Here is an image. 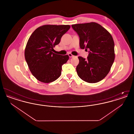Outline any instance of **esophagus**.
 Returning a JSON list of instances; mask_svg holds the SVG:
<instances>
[{
  "label": "esophagus",
  "mask_w": 134,
  "mask_h": 134,
  "mask_svg": "<svg viewBox=\"0 0 134 134\" xmlns=\"http://www.w3.org/2000/svg\"><path fill=\"white\" fill-rule=\"evenodd\" d=\"M68 55L69 57L70 58L73 57L74 56H73V55L72 54H71V53H69Z\"/></svg>",
  "instance_id": "obj_1"
}]
</instances>
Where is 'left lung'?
I'll use <instances>...</instances> for the list:
<instances>
[{
    "label": "left lung",
    "instance_id": "obj_1",
    "mask_svg": "<svg viewBox=\"0 0 134 134\" xmlns=\"http://www.w3.org/2000/svg\"><path fill=\"white\" fill-rule=\"evenodd\" d=\"M72 27L79 37L80 48L89 50L87 59L78 57V76L88 83L101 81L108 74L115 60V44L111 35L94 22L72 25Z\"/></svg>",
    "mask_w": 134,
    "mask_h": 134
}]
</instances>
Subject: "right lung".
Returning <instances> with one entry per match:
<instances>
[{
    "label": "right lung",
    "mask_w": 134,
    "mask_h": 134,
    "mask_svg": "<svg viewBox=\"0 0 134 134\" xmlns=\"http://www.w3.org/2000/svg\"><path fill=\"white\" fill-rule=\"evenodd\" d=\"M70 28L69 25L41 26L29 38L25 57L30 71L38 81L50 83L60 76L62 66L68 60L69 56L56 54L52 51Z\"/></svg>",
    "instance_id": "1"
}]
</instances>
